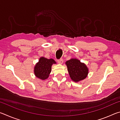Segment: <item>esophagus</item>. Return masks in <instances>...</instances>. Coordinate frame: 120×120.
I'll use <instances>...</instances> for the list:
<instances>
[{
  "label": "esophagus",
  "mask_w": 120,
  "mask_h": 120,
  "mask_svg": "<svg viewBox=\"0 0 120 120\" xmlns=\"http://www.w3.org/2000/svg\"><path fill=\"white\" fill-rule=\"evenodd\" d=\"M63 62H64V60H63L62 58L61 59H59L58 60V62L59 63V64H62Z\"/></svg>",
  "instance_id": "obj_1"
}]
</instances>
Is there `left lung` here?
Listing matches in <instances>:
<instances>
[{
  "label": "left lung",
  "instance_id": "left-lung-1",
  "mask_svg": "<svg viewBox=\"0 0 120 120\" xmlns=\"http://www.w3.org/2000/svg\"><path fill=\"white\" fill-rule=\"evenodd\" d=\"M71 79L75 82L84 79L88 73L86 65L76 59H71L66 62Z\"/></svg>",
  "mask_w": 120,
  "mask_h": 120
}]
</instances>
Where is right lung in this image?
<instances>
[{"label":"right lung","instance_id":"1","mask_svg":"<svg viewBox=\"0 0 120 120\" xmlns=\"http://www.w3.org/2000/svg\"><path fill=\"white\" fill-rule=\"evenodd\" d=\"M56 63L53 59H48L44 57H41L34 68L35 75L41 79H45L50 74L52 64Z\"/></svg>","mask_w":120,"mask_h":120}]
</instances>
